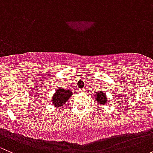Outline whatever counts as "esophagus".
<instances>
[{"instance_id": "34e87169", "label": "esophagus", "mask_w": 153, "mask_h": 153, "mask_svg": "<svg viewBox=\"0 0 153 153\" xmlns=\"http://www.w3.org/2000/svg\"><path fill=\"white\" fill-rule=\"evenodd\" d=\"M84 90H85V89H80V91H81V92H84Z\"/></svg>"}]
</instances>
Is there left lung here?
Returning <instances> with one entry per match:
<instances>
[{
	"label": "left lung",
	"mask_w": 153,
	"mask_h": 153,
	"mask_svg": "<svg viewBox=\"0 0 153 153\" xmlns=\"http://www.w3.org/2000/svg\"><path fill=\"white\" fill-rule=\"evenodd\" d=\"M96 101L99 103V104H106V100H107V97L106 96V95L104 94V92L102 91H99L98 93L96 94Z\"/></svg>",
	"instance_id": "1"
}]
</instances>
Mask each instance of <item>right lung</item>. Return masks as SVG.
<instances>
[{
  "label": "right lung",
  "mask_w": 153,
  "mask_h": 153,
  "mask_svg": "<svg viewBox=\"0 0 153 153\" xmlns=\"http://www.w3.org/2000/svg\"><path fill=\"white\" fill-rule=\"evenodd\" d=\"M72 94V92L69 89H64L60 88L58 90H56L55 93L54 94L53 98L52 100V104L58 107H62L61 106L66 104Z\"/></svg>",
  "instance_id": "add662e5"
}]
</instances>
